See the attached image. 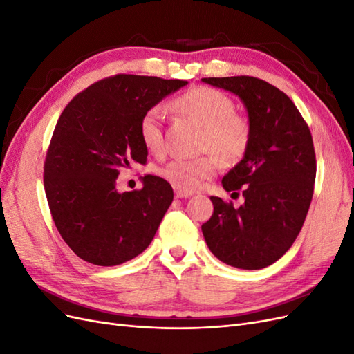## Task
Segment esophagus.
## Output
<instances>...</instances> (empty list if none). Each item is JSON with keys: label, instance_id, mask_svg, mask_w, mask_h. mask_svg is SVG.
I'll return each instance as SVG.
<instances>
[{"label": "esophagus", "instance_id": "34e87169", "mask_svg": "<svg viewBox=\"0 0 354 354\" xmlns=\"http://www.w3.org/2000/svg\"><path fill=\"white\" fill-rule=\"evenodd\" d=\"M189 196H192L190 192H183V190H178V189H176V198L183 199V198H189Z\"/></svg>", "mask_w": 354, "mask_h": 354}]
</instances>
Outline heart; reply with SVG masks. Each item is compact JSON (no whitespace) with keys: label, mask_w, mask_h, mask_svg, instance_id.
I'll return each instance as SVG.
<instances>
[{"label":"heart","mask_w":354,"mask_h":354,"mask_svg":"<svg viewBox=\"0 0 354 354\" xmlns=\"http://www.w3.org/2000/svg\"><path fill=\"white\" fill-rule=\"evenodd\" d=\"M171 106L203 127V147L217 154L224 164H236L243 158L250 146L251 128L246 118L234 112L227 94L216 88L196 87L178 95ZM162 122V111L155 106L143 113L138 124L140 140L152 153L164 151ZM216 157L208 153L198 158H176L159 169V176L178 190L194 192L203 180L217 173L220 162Z\"/></svg>","instance_id":"heart-1"}]
</instances>
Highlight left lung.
<instances>
[{
    "label": "left lung",
    "instance_id": "1",
    "mask_svg": "<svg viewBox=\"0 0 354 354\" xmlns=\"http://www.w3.org/2000/svg\"><path fill=\"white\" fill-rule=\"evenodd\" d=\"M201 81L238 95L251 128L241 162L221 180L224 190L242 192L243 203L211 196L203 238L220 261L264 269L291 248L306 220L316 178L312 134L292 100L269 82L243 75Z\"/></svg>",
    "mask_w": 354,
    "mask_h": 354
}]
</instances>
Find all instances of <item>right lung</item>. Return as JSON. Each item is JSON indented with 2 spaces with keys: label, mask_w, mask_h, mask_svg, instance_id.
I'll return each mask as SVG.
<instances>
[{
  "label": "right lung",
  "mask_w": 354,
  "mask_h": 354,
  "mask_svg": "<svg viewBox=\"0 0 354 354\" xmlns=\"http://www.w3.org/2000/svg\"><path fill=\"white\" fill-rule=\"evenodd\" d=\"M185 85L116 75L75 95L62 112L46 158L44 187L60 236L84 261L118 266L151 245L173 189L147 174L140 190L121 194L116 178L131 164L146 162L138 136L143 113Z\"/></svg>",
  "instance_id": "right-lung-1"
}]
</instances>
